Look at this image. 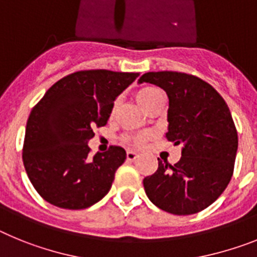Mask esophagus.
Masks as SVG:
<instances>
[{
	"instance_id": "34e87169",
	"label": "esophagus",
	"mask_w": 257,
	"mask_h": 257,
	"mask_svg": "<svg viewBox=\"0 0 257 257\" xmlns=\"http://www.w3.org/2000/svg\"><path fill=\"white\" fill-rule=\"evenodd\" d=\"M138 158V154L135 153V151H126V159L131 160V162H133V160H136Z\"/></svg>"
}]
</instances>
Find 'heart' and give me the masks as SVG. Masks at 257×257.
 <instances>
[{"mask_svg":"<svg viewBox=\"0 0 257 257\" xmlns=\"http://www.w3.org/2000/svg\"><path fill=\"white\" fill-rule=\"evenodd\" d=\"M162 93H160L159 89L154 88V86H145V88H141L140 90H137L136 93V99L145 110H147V107L150 106L156 98L160 97ZM116 103L113 104L112 111H115ZM149 138V135H136V136H125L124 137V142L128 145H132V146H144L145 142L147 141Z\"/></svg>","mask_w":257,"mask_h":257,"instance_id":"heart-1","label":"heart"}]
</instances>
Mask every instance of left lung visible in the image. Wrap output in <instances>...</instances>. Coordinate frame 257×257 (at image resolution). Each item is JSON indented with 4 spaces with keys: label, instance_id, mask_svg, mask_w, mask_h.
I'll return each instance as SVG.
<instances>
[{
    "label": "left lung",
    "instance_id": "1",
    "mask_svg": "<svg viewBox=\"0 0 257 257\" xmlns=\"http://www.w3.org/2000/svg\"><path fill=\"white\" fill-rule=\"evenodd\" d=\"M150 82L169 98L167 140L184 145L176 164L159 160L154 175L144 178L149 199L173 215L203 211L224 193L234 171L238 133L224 98L208 82L175 71L147 72Z\"/></svg>",
    "mask_w": 257,
    "mask_h": 257
}]
</instances>
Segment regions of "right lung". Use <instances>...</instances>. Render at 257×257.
I'll return each instance as SVG.
<instances>
[{"mask_svg":"<svg viewBox=\"0 0 257 257\" xmlns=\"http://www.w3.org/2000/svg\"><path fill=\"white\" fill-rule=\"evenodd\" d=\"M138 77L135 72L77 71L57 81L27 121L23 163L40 195L53 206L84 209L106 195L125 162L120 146L89 156L94 126H104L116 97Z\"/></svg>","mask_w":257,"mask_h":257,"instance_id":"obj_1","label":"right lung"}]
</instances>
